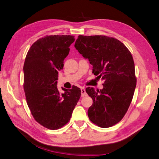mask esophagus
I'll list each match as a JSON object with an SVG mask.
<instances>
[{"label": "esophagus", "mask_w": 159, "mask_h": 159, "mask_svg": "<svg viewBox=\"0 0 159 159\" xmlns=\"http://www.w3.org/2000/svg\"><path fill=\"white\" fill-rule=\"evenodd\" d=\"M80 89H81V96L83 98V97H84V96L86 95L85 89L84 87H81Z\"/></svg>", "instance_id": "34e87169"}]
</instances>
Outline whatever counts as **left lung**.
Instances as JSON below:
<instances>
[{
	"mask_svg": "<svg viewBox=\"0 0 159 159\" xmlns=\"http://www.w3.org/2000/svg\"><path fill=\"white\" fill-rule=\"evenodd\" d=\"M75 48L93 65V73L105 80L102 89L88 88L93 99L88 115L100 127L113 126L123 118L137 84L133 56L121 42L107 36H78Z\"/></svg>",
	"mask_w": 159,
	"mask_h": 159,
	"instance_id": "left-lung-1",
	"label": "left lung"
}]
</instances>
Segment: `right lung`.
<instances>
[{
    "label": "right lung",
    "instance_id": "obj_1",
    "mask_svg": "<svg viewBox=\"0 0 159 159\" xmlns=\"http://www.w3.org/2000/svg\"><path fill=\"white\" fill-rule=\"evenodd\" d=\"M74 36L50 35L36 40L28 50L24 64V90L28 106L36 121L56 130L68 123L80 98L77 86L60 93L58 71L64 67Z\"/></svg>",
    "mask_w": 159,
    "mask_h": 159
}]
</instances>
